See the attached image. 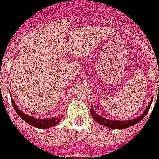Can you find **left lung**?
Here are the masks:
<instances>
[{"instance_id":"8db88e82","label":"left lung","mask_w":159,"mask_h":159,"mask_svg":"<svg viewBox=\"0 0 159 159\" xmlns=\"http://www.w3.org/2000/svg\"><path fill=\"white\" fill-rule=\"evenodd\" d=\"M153 98V97H152ZM152 98L150 101V103L148 106V107L146 108V110L144 111L143 114L141 116H139L138 117L135 118V119H132V120H109V119H106V118L102 117L101 116H99L98 114H96L94 110H93L92 107L90 108V114L92 116V117L94 120H95L96 122L101 124L105 126H107L109 128H112V129H125V128H127L129 126H132L135 124H137L138 122H139L140 120H142L143 118L145 117V116L148 114L149 109H150V107H151V104L152 102Z\"/></svg>"}]
</instances>
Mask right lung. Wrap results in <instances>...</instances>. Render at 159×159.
Here are the masks:
<instances>
[{
	"instance_id": "obj_1",
	"label": "right lung",
	"mask_w": 159,
	"mask_h": 159,
	"mask_svg": "<svg viewBox=\"0 0 159 159\" xmlns=\"http://www.w3.org/2000/svg\"><path fill=\"white\" fill-rule=\"evenodd\" d=\"M11 103H12L13 108L16 111V112L17 113V115H18L22 120H25L26 122H27V123L29 124V125L34 126V127H37V128L47 129V128L54 126H56V125L62 120V118H63V116H58V117L48 118V119H38V118L33 117V116H31L25 114V113H23V112L21 111V110H19V108L16 107V105L15 104V102H14V100H13L11 96Z\"/></svg>"
}]
</instances>
